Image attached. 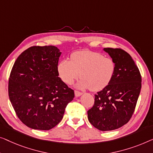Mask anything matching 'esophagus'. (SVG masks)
I'll return each instance as SVG.
<instances>
[{
  "instance_id": "esophagus-1",
  "label": "esophagus",
  "mask_w": 153,
  "mask_h": 153,
  "mask_svg": "<svg viewBox=\"0 0 153 153\" xmlns=\"http://www.w3.org/2000/svg\"><path fill=\"white\" fill-rule=\"evenodd\" d=\"M82 93H81V92L75 91V96H76V97H79V96H82Z\"/></svg>"
}]
</instances>
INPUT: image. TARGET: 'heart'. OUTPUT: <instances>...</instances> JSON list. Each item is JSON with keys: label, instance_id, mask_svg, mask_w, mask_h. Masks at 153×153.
Here are the masks:
<instances>
[{"label": "heart", "instance_id": "obj_1", "mask_svg": "<svg viewBox=\"0 0 153 153\" xmlns=\"http://www.w3.org/2000/svg\"><path fill=\"white\" fill-rule=\"evenodd\" d=\"M115 70V63L111 58L89 51L73 53L71 61L62 60L57 65L58 74L64 83L71 85L80 76L76 87L92 91L106 87L112 79Z\"/></svg>", "mask_w": 153, "mask_h": 153}]
</instances>
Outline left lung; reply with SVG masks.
Segmentation results:
<instances>
[{"label":"left lung","mask_w":153,"mask_h":153,"mask_svg":"<svg viewBox=\"0 0 153 153\" xmlns=\"http://www.w3.org/2000/svg\"><path fill=\"white\" fill-rule=\"evenodd\" d=\"M115 63L110 83L95 95L88 120L101 131L118 129L132 117L141 88L139 68L128 53L120 48H103Z\"/></svg>","instance_id":"obj_1"}]
</instances>
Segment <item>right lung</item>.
<instances>
[{
    "label": "right lung",
    "mask_w": 153,
    "mask_h": 153,
    "mask_svg": "<svg viewBox=\"0 0 153 153\" xmlns=\"http://www.w3.org/2000/svg\"><path fill=\"white\" fill-rule=\"evenodd\" d=\"M61 54L54 46H33L19 56L12 67L10 102L19 119L32 129L54 128L74 98V90L58 77Z\"/></svg>",
    "instance_id": "right-lung-1"
}]
</instances>
